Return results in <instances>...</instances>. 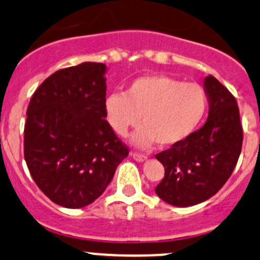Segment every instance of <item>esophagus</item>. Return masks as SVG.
I'll return each instance as SVG.
<instances>
[{
    "mask_svg": "<svg viewBox=\"0 0 260 260\" xmlns=\"http://www.w3.org/2000/svg\"><path fill=\"white\" fill-rule=\"evenodd\" d=\"M132 157H133V158H135L136 161H137V162H145L146 159H147V156H146V154H143V153H138V152H133V153H132Z\"/></svg>",
    "mask_w": 260,
    "mask_h": 260,
    "instance_id": "34e87169",
    "label": "esophagus"
}]
</instances>
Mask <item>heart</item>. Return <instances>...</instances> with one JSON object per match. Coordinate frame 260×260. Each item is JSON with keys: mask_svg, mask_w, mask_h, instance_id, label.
I'll return each instance as SVG.
<instances>
[{"mask_svg": "<svg viewBox=\"0 0 260 260\" xmlns=\"http://www.w3.org/2000/svg\"><path fill=\"white\" fill-rule=\"evenodd\" d=\"M206 108L208 98L199 84L166 75L136 79L125 94L112 93L104 101L107 120L117 135L125 136L141 122L143 127L132 136L138 147L181 145L198 129Z\"/></svg>", "mask_w": 260, "mask_h": 260, "instance_id": "obj_1", "label": "heart"}]
</instances>
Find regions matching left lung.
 <instances>
[{"mask_svg":"<svg viewBox=\"0 0 260 260\" xmlns=\"http://www.w3.org/2000/svg\"><path fill=\"white\" fill-rule=\"evenodd\" d=\"M204 88L209 117L179 146L156 154L165 177L154 188L165 203L180 208L208 200L232 176L242 152L243 128L237 99L212 75Z\"/></svg>","mask_w":260,"mask_h":260,"instance_id":"left-lung-1","label":"left lung"}]
</instances>
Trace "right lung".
<instances>
[{
    "instance_id": "1",
    "label": "right lung",
    "mask_w": 260,
    "mask_h": 260,
    "mask_svg": "<svg viewBox=\"0 0 260 260\" xmlns=\"http://www.w3.org/2000/svg\"><path fill=\"white\" fill-rule=\"evenodd\" d=\"M106 72L89 61L57 70L27 107L26 165L39 188L64 208L96 200L129 153L106 120Z\"/></svg>"
}]
</instances>
